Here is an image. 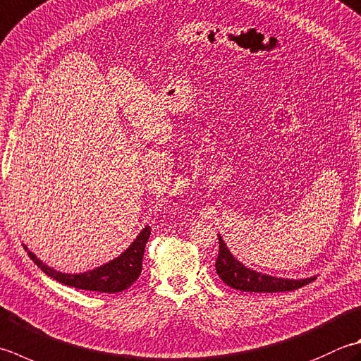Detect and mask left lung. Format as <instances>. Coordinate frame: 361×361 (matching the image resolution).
Returning a JSON list of instances; mask_svg holds the SVG:
<instances>
[{
  "mask_svg": "<svg viewBox=\"0 0 361 361\" xmlns=\"http://www.w3.org/2000/svg\"><path fill=\"white\" fill-rule=\"evenodd\" d=\"M219 236V257L216 259L217 275L222 279L224 283L239 289L245 293H280V291H293L308 285L316 277L308 279H283L272 277L269 274H263L253 271L250 267L244 266L241 261H238L230 249L225 244L221 235Z\"/></svg>",
  "mask_w": 361,
  "mask_h": 361,
  "instance_id": "8db88e82",
  "label": "left lung"
}]
</instances>
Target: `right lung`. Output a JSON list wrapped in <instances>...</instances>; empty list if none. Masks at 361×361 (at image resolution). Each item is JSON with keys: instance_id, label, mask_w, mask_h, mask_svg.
I'll return each mask as SVG.
<instances>
[{"instance_id": "add662e5", "label": "right lung", "mask_w": 361, "mask_h": 361, "mask_svg": "<svg viewBox=\"0 0 361 361\" xmlns=\"http://www.w3.org/2000/svg\"><path fill=\"white\" fill-rule=\"evenodd\" d=\"M150 231L152 228L147 225V227L140 230V233L130 244L128 249L120 253L117 258L95 267V269H90L81 274H66L56 271L35 257V253L27 249L25 244L23 247L30 258L37 264V267H40L48 277L59 281V283L76 289H86V291L114 294L130 288L134 281L139 279L140 272H142L144 250L148 238H150Z\"/></svg>"}]
</instances>
